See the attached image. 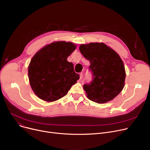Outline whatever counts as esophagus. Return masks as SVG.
<instances>
[{
	"label": "esophagus",
	"instance_id": "obj_1",
	"mask_svg": "<svg viewBox=\"0 0 150 150\" xmlns=\"http://www.w3.org/2000/svg\"><path fill=\"white\" fill-rule=\"evenodd\" d=\"M80 80H81L82 78H83V72H81L80 74Z\"/></svg>",
	"mask_w": 150,
	"mask_h": 150
}]
</instances>
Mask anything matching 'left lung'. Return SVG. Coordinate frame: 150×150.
I'll use <instances>...</instances> for the list:
<instances>
[{
    "mask_svg": "<svg viewBox=\"0 0 150 150\" xmlns=\"http://www.w3.org/2000/svg\"><path fill=\"white\" fill-rule=\"evenodd\" d=\"M80 50L91 63L92 80L83 86L88 98L97 103L114 99L123 89L126 77L119 55L104 43L81 45Z\"/></svg>",
    "mask_w": 150,
    "mask_h": 150,
    "instance_id": "left-lung-1",
    "label": "left lung"
}]
</instances>
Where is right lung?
<instances>
[{
	"instance_id": "add662e5",
	"label": "right lung",
	"mask_w": 150,
	"mask_h": 150,
	"mask_svg": "<svg viewBox=\"0 0 150 150\" xmlns=\"http://www.w3.org/2000/svg\"><path fill=\"white\" fill-rule=\"evenodd\" d=\"M75 48L69 42H54L44 47L31 59L28 78L31 88L39 98L47 101L57 100L66 96L79 80L73 63L67 61Z\"/></svg>"
}]
</instances>
